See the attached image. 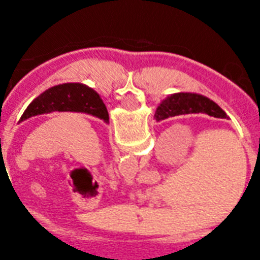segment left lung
<instances>
[{"label":"left lung","instance_id":"obj_1","mask_svg":"<svg viewBox=\"0 0 260 260\" xmlns=\"http://www.w3.org/2000/svg\"><path fill=\"white\" fill-rule=\"evenodd\" d=\"M51 112H81L109 122V114L101 97L82 83H63L46 90L28 105L20 122L32 116Z\"/></svg>","mask_w":260,"mask_h":260}]
</instances>
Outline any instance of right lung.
Instances as JSON below:
<instances>
[{"label":"right lung","mask_w":260,"mask_h":260,"mask_svg":"<svg viewBox=\"0 0 260 260\" xmlns=\"http://www.w3.org/2000/svg\"><path fill=\"white\" fill-rule=\"evenodd\" d=\"M190 113H206L217 118H228L225 112L209 98L193 93L173 94L156 108L154 118L156 121L165 118Z\"/></svg>","instance_id":"obj_1"}]
</instances>
